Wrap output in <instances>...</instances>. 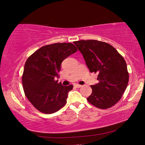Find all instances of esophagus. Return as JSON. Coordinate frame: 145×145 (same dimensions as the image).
Listing matches in <instances>:
<instances>
[{"label":"esophagus","instance_id":"obj_1","mask_svg":"<svg viewBox=\"0 0 145 145\" xmlns=\"http://www.w3.org/2000/svg\"><path fill=\"white\" fill-rule=\"evenodd\" d=\"M74 86L77 88H81L82 86L80 84H74Z\"/></svg>","mask_w":145,"mask_h":145}]
</instances>
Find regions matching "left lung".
Returning a JSON list of instances; mask_svg holds the SVG:
<instances>
[{
    "mask_svg": "<svg viewBox=\"0 0 145 145\" xmlns=\"http://www.w3.org/2000/svg\"><path fill=\"white\" fill-rule=\"evenodd\" d=\"M83 56L90 72L98 73L99 82L91 85L92 93L87 98L99 109H108L119 101L129 82L124 58L113 46L97 40L74 42Z\"/></svg>",
    "mask_w": 145,
    "mask_h": 145,
    "instance_id": "obj_1",
    "label": "left lung"
}]
</instances>
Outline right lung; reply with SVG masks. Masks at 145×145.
<instances>
[{
    "instance_id": "add662e5",
    "label": "right lung",
    "mask_w": 145,
    "mask_h": 145,
    "mask_svg": "<svg viewBox=\"0 0 145 145\" xmlns=\"http://www.w3.org/2000/svg\"><path fill=\"white\" fill-rule=\"evenodd\" d=\"M77 51L71 43H57L43 46L27 59L22 75L24 93L39 111L45 114L57 112L67 103L73 85L58 83L61 63Z\"/></svg>"
}]
</instances>
